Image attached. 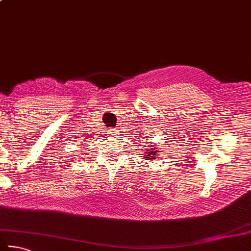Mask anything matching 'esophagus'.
<instances>
[{
    "label": "esophagus",
    "instance_id": "34e87169",
    "mask_svg": "<svg viewBox=\"0 0 251 251\" xmlns=\"http://www.w3.org/2000/svg\"><path fill=\"white\" fill-rule=\"evenodd\" d=\"M115 131H116L115 129H110V133H111L112 135H114V133H115Z\"/></svg>",
    "mask_w": 251,
    "mask_h": 251
}]
</instances>
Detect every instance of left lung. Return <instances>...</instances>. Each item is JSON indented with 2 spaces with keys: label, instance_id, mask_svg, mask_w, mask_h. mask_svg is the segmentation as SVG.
<instances>
[{
  "label": "left lung",
  "instance_id": "8db88e82",
  "mask_svg": "<svg viewBox=\"0 0 251 251\" xmlns=\"http://www.w3.org/2000/svg\"><path fill=\"white\" fill-rule=\"evenodd\" d=\"M156 149H157L156 147L152 148V147H151V145H149V148H147V149H144L145 151H146V152H145V158H146V160H151V159H156L157 154L159 153Z\"/></svg>",
  "mask_w": 251,
  "mask_h": 251
}]
</instances>
